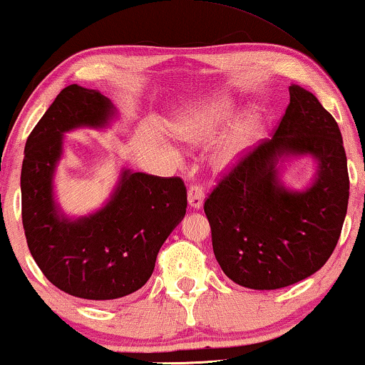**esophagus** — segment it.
<instances>
[{
  "label": "esophagus",
  "instance_id": "esophagus-1",
  "mask_svg": "<svg viewBox=\"0 0 365 365\" xmlns=\"http://www.w3.org/2000/svg\"><path fill=\"white\" fill-rule=\"evenodd\" d=\"M187 199H188V205H190V209L199 210L202 207V204H204V192H202V188L197 185L190 187L188 188Z\"/></svg>",
  "mask_w": 365,
  "mask_h": 365
}]
</instances>
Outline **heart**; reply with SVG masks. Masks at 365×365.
<instances>
[{
  "label": "heart",
  "instance_id": "b5f03b06",
  "mask_svg": "<svg viewBox=\"0 0 365 365\" xmlns=\"http://www.w3.org/2000/svg\"><path fill=\"white\" fill-rule=\"evenodd\" d=\"M232 115V105L226 98H214L188 107L171 122L170 130L178 143L188 148H204L216 140ZM260 117L248 112L226 127L210 155V166L219 175L230 173L247 158L260 134Z\"/></svg>",
  "mask_w": 365,
  "mask_h": 365
}]
</instances>
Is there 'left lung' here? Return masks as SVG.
Listing matches in <instances>:
<instances>
[{
	"instance_id": "obj_1",
	"label": "left lung",
	"mask_w": 365,
	"mask_h": 365,
	"mask_svg": "<svg viewBox=\"0 0 365 365\" xmlns=\"http://www.w3.org/2000/svg\"><path fill=\"white\" fill-rule=\"evenodd\" d=\"M274 138L263 140L214 188L204 204L216 260L232 282L274 291L308 279L327 263L349 205L344 140L331 113L299 85ZM309 155L315 177L301 191L282 171Z\"/></svg>"
}]
</instances>
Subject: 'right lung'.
Here are the masks:
<instances>
[{"label":"right lung","instance_id":"1","mask_svg":"<svg viewBox=\"0 0 365 365\" xmlns=\"http://www.w3.org/2000/svg\"><path fill=\"white\" fill-rule=\"evenodd\" d=\"M118 112L110 98L80 85L66 86L30 133L21 165V221L30 253L57 289L90 301H110L143 287L161 245L187 212L178 177L160 178L122 168L100 209L71 217L61 209L54 177L64 135L105 129Z\"/></svg>","mask_w":365,"mask_h":365}]
</instances>
